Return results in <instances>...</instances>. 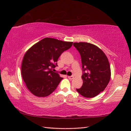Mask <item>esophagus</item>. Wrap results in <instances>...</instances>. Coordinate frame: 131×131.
<instances>
[{
  "mask_svg": "<svg viewBox=\"0 0 131 131\" xmlns=\"http://www.w3.org/2000/svg\"><path fill=\"white\" fill-rule=\"evenodd\" d=\"M68 78L70 80H72L73 79V76H68Z\"/></svg>",
  "mask_w": 131,
  "mask_h": 131,
  "instance_id": "esophagus-1",
  "label": "esophagus"
}]
</instances>
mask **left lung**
<instances>
[{"mask_svg":"<svg viewBox=\"0 0 131 131\" xmlns=\"http://www.w3.org/2000/svg\"><path fill=\"white\" fill-rule=\"evenodd\" d=\"M81 58L83 84L76 90L80 95L92 98L103 91L111 79V68L105 53L99 47L85 42L73 43Z\"/></svg>","mask_w":131,"mask_h":131,"instance_id":"8db88e82","label":"left lung"}]
</instances>
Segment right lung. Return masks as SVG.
Masks as SVG:
<instances>
[{"label": "right lung", "mask_w": 131, "mask_h": 131, "mask_svg": "<svg viewBox=\"0 0 131 131\" xmlns=\"http://www.w3.org/2000/svg\"><path fill=\"white\" fill-rule=\"evenodd\" d=\"M73 42L46 38L26 52L21 64V76L26 86L34 95L46 97L55 91L63 79L52 71L61 53Z\"/></svg>", "instance_id": "right-lung-1"}]
</instances>
